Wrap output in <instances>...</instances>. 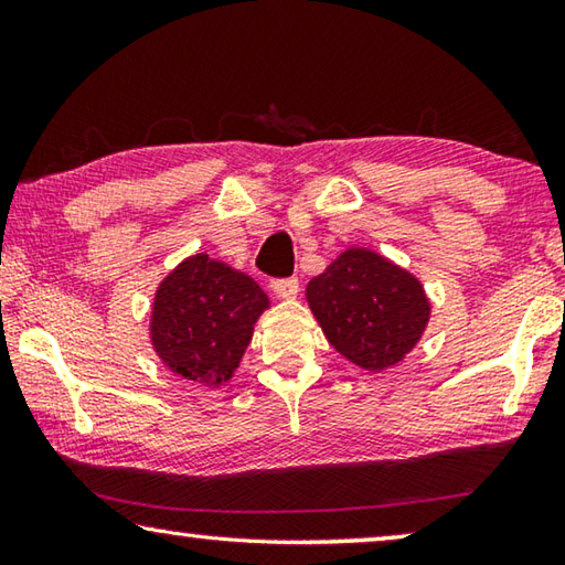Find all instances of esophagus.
Here are the masks:
<instances>
[{"instance_id":"esophagus-1","label":"esophagus","mask_w":565,"mask_h":565,"mask_svg":"<svg viewBox=\"0 0 565 565\" xmlns=\"http://www.w3.org/2000/svg\"><path fill=\"white\" fill-rule=\"evenodd\" d=\"M271 291L281 296V299H291V296L299 294V279H294V276H289V279H274Z\"/></svg>"}]
</instances>
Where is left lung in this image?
<instances>
[{
	"instance_id": "1",
	"label": "left lung",
	"mask_w": 565,
	"mask_h": 565,
	"mask_svg": "<svg viewBox=\"0 0 565 565\" xmlns=\"http://www.w3.org/2000/svg\"><path fill=\"white\" fill-rule=\"evenodd\" d=\"M331 347L361 369L394 366L428 321L420 284L381 256L351 248L306 286Z\"/></svg>"
}]
</instances>
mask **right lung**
Instances as JSON below:
<instances>
[{
	"mask_svg": "<svg viewBox=\"0 0 565 565\" xmlns=\"http://www.w3.org/2000/svg\"><path fill=\"white\" fill-rule=\"evenodd\" d=\"M266 306L254 279L199 254L159 286L151 341L179 376L218 386L234 374Z\"/></svg>",
	"mask_w": 565,
	"mask_h": 565,
	"instance_id": "add662e5",
	"label": "right lung"
}]
</instances>
